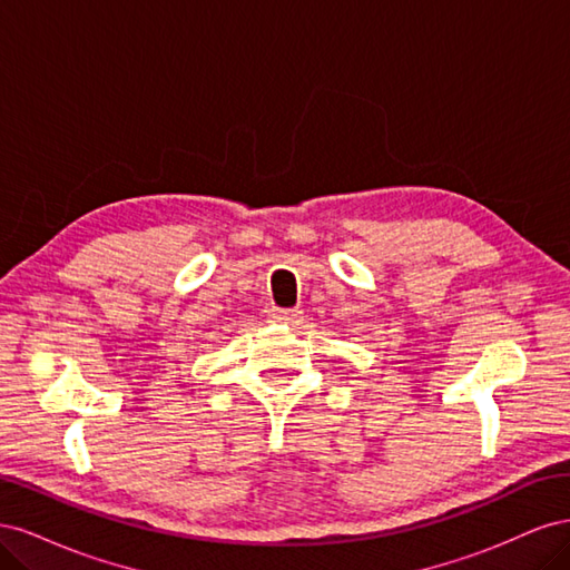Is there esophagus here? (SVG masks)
Returning <instances> with one entry per match:
<instances>
[{"label":"esophagus","instance_id":"esophagus-1","mask_svg":"<svg viewBox=\"0 0 570 570\" xmlns=\"http://www.w3.org/2000/svg\"><path fill=\"white\" fill-rule=\"evenodd\" d=\"M268 318L273 323H299L302 321V308H289V312H283V308H271Z\"/></svg>","mask_w":570,"mask_h":570}]
</instances>
